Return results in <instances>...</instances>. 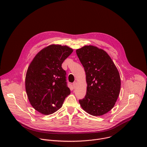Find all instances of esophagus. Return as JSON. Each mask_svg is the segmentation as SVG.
Masks as SVG:
<instances>
[{
	"mask_svg": "<svg viewBox=\"0 0 147 147\" xmlns=\"http://www.w3.org/2000/svg\"><path fill=\"white\" fill-rule=\"evenodd\" d=\"M76 84H77V82H76V81H75V82H73V87H74H74H76Z\"/></svg>",
	"mask_w": 147,
	"mask_h": 147,
	"instance_id": "1",
	"label": "esophagus"
}]
</instances>
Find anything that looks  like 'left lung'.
<instances>
[{
  "mask_svg": "<svg viewBox=\"0 0 147 147\" xmlns=\"http://www.w3.org/2000/svg\"><path fill=\"white\" fill-rule=\"evenodd\" d=\"M76 53L84 68L87 83V94L79 103L88 114L103 115L113 108L120 93L118 70L109 55L96 47L86 45L77 49Z\"/></svg>",
  "mask_w": 147,
  "mask_h": 147,
  "instance_id": "left-lung-1",
  "label": "left lung"
}]
</instances>
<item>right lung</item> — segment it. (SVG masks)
I'll list each match as a JSON object with an SVG mask.
<instances>
[{
    "instance_id": "add662e5",
    "label": "right lung",
    "mask_w": 147,
    "mask_h": 147,
    "mask_svg": "<svg viewBox=\"0 0 147 147\" xmlns=\"http://www.w3.org/2000/svg\"><path fill=\"white\" fill-rule=\"evenodd\" d=\"M73 51L66 45H51L39 51L29 65L26 90L32 107L39 113H53L70 94L61 64Z\"/></svg>"
}]
</instances>
